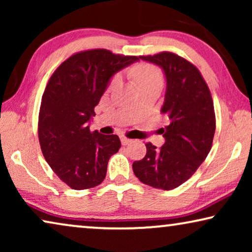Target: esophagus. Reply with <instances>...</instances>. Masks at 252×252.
Masks as SVG:
<instances>
[{"mask_svg":"<svg viewBox=\"0 0 252 252\" xmlns=\"http://www.w3.org/2000/svg\"><path fill=\"white\" fill-rule=\"evenodd\" d=\"M120 140H122V144H123V146H127V144H129L130 142H132V140L127 139L126 136H122V137H120Z\"/></svg>","mask_w":252,"mask_h":252,"instance_id":"1","label":"esophagus"}]
</instances>
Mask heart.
Instances as JSON below:
<instances>
[{
  "label": "heart",
  "mask_w": 252,
  "mask_h": 252,
  "mask_svg": "<svg viewBox=\"0 0 252 252\" xmlns=\"http://www.w3.org/2000/svg\"><path fill=\"white\" fill-rule=\"evenodd\" d=\"M133 75L137 81L139 86L153 84V82H161L163 81V77H161V73L159 68L155 66L153 64H140L134 68ZM119 81V75L116 74L111 78V80L109 82V88L111 89L115 87V86L118 84Z\"/></svg>",
  "instance_id": "obj_1"
}]
</instances>
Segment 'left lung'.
<instances>
[{
	"instance_id": "8db88e82",
	"label": "left lung",
	"mask_w": 252,
	"mask_h": 252,
	"mask_svg": "<svg viewBox=\"0 0 252 252\" xmlns=\"http://www.w3.org/2000/svg\"><path fill=\"white\" fill-rule=\"evenodd\" d=\"M157 64L166 77L161 113L170 124L163 129L160 148L146 143L147 154L133 163V171L144 185L171 190L195 173L211 150L216 113L211 93L194 64L170 51L140 56Z\"/></svg>"
}]
</instances>
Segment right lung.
I'll return each instance as SVG.
<instances>
[{
	"label": "right lung",
	"mask_w": 252,
	"mask_h": 252,
	"mask_svg": "<svg viewBox=\"0 0 252 252\" xmlns=\"http://www.w3.org/2000/svg\"><path fill=\"white\" fill-rule=\"evenodd\" d=\"M135 61L139 57L106 49L79 51L48 81L37 123L40 147L51 170L70 188L98 186L110 157L122 147L118 135L91 132L88 122L112 75Z\"/></svg>",
	"instance_id": "1"
}]
</instances>
